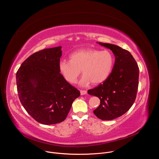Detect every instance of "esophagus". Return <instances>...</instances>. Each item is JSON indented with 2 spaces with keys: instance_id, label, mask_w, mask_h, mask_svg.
Wrapping results in <instances>:
<instances>
[{
  "instance_id": "34e87169",
  "label": "esophagus",
  "mask_w": 159,
  "mask_h": 159,
  "mask_svg": "<svg viewBox=\"0 0 159 159\" xmlns=\"http://www.w3.org/2000/svg\"><path fill=\"white\" fill-rule=\"evenodd\" d=\"M80 94H81V95H84V94H87V90H80Z\"/></svg>"
}]
</instances>
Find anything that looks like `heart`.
I'll list each match as a JSON object with an SVG mask.
<instances>
[{
	"label": "heart",
	"mask_w": 159,
	"mask_h": 159,
	"mask_svg": "<svg viewBox=\"0 0 159 159\" xmlns=\"http://www.w3.org/2000/svg\"><path fill=\"white\" fill-rule=\"evenodd\" d=\"M70 60H61L58 70L64 79L75 84L80 74L84 75L80 85L86 86L91 83L99 84L106 80L112 70L115 62L113 54L108 50L100 51L93 48H84L72 53Z\"/></svg>",
	"instance_id": "heart-1"
}]
</instances>
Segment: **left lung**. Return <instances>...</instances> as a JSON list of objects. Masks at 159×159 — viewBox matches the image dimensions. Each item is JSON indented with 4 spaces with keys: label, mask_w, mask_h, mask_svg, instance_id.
<instances>
[{
    "label": "left lung",
    "mask_w": 159,
    "mask_h": 159,
    "mask_svg": "<svg viewBox=\"0 0 159 159\" xmlns=\"http://www.w3.org/2000/svg\"><path fill=\"white\" fill-rule=\"evenodd\" d=\"M99 44L112 52L115 62L107 79L87 93L101 101L94 114L102 120H112L124 115L133 104L139 87V68L128 50L115 44Z\"/></svg>",
    "instance_id": "8db88e82"
}]
</instances>
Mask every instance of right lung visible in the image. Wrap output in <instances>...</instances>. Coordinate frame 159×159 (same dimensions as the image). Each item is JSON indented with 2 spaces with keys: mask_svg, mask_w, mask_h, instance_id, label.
<instances>
[{
  "mask_svg": "<svg viewBox=\"0 0 159 159\" xmlns=\"http://www.w3.org/2000/svg\"><path fill=\"white\" fill-rule=\"evenodd\" d=\"M61 47L37 52L21 64L16 73L19 100L28 114L43 125L63 121L80 91L58 70Z\"/></svg>",
  "mask_w": 159,
  "mask_h": 159,
  "instance_id": "1",
  "label": "right lung"
}]
</instances>
